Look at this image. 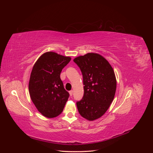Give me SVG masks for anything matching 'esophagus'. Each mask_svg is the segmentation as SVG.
Returning <instances> with one entry per match:
<instances>
[{
  "label": "esophagus",
  "mask_w": 153,
  "mask_h": 153,
  "mask_svg": "<svg viewBox=\"0 0 153 153\" xmlns=\"http://www.w3.org/2000/svg\"><path fill=\"white\" fill-rule=\"evenodd\" d=\"M73 90H71V91H70L69 92V95H70L71 96L73 95Z\"/></svg>",
  "instance_id": "obj_1"
}]
</instances>
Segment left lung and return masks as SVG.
<instances>
[{"mask_svg":"<svg viewBox=\"0 0 153 153\" xmlns=\"http://www.w3.org/2000/svg\"><path fill=\"white\" fill-rule=\"evenodd\" d=\"M83 75L84 94L77 101L78 112L89 121H94L107 111L114 100L117 81L112 67L102 55L88 53L74 59Z\"/></svg>","mask_w":153,"mask_h":153,"instance_id":"left-lung-1","label":"left lung"}]
</instances>
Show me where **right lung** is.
<instances>
[{
    "mask_svg": "<svg viewBox=\"0 0 153 153\" xmlns=\"http://www.w3.org/2000/svg\"><path fill=\"white\" fill-rule=\"evenodd\" d=\"M71 57L53 52L41 55L32 69L29 83L30 98L43 116L53 118L63 111L69 94L60 77Z\"/></svg>",
    "mask_w": 153,
    "mask_h": 153,
    "instance_id": "obj_1",
    "label": "right lung"
}]
</instances>
